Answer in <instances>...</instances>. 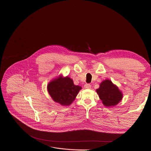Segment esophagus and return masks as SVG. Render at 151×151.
I'll return each mask as SVG.
<instances>
[{
	"mask_svg": "<svg viewBox=\"0 0 151 151\" xmlns=\"http://www.w3.org/2000/svg\"><path fill=\"white\" fill-rule=\"evenodd\" d=\"M84 87H85V88H86V89H91V85L90 84L86 83V84L84 85Z\"/></svg>",
	"mask_w": 151,
	"mask_h": 151,
	"instance_id": "34e87169",
	"label": "esophagus"
}]
</instances>
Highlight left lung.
<instances>
[{
  "instance_id": "left-lung-1",
  "label": "left lung",
  "mask_w": 151,
  "mask_h": 151,
  "mask_svg": "<svg viewBox=\"0 0 151 151\" xmlns=\"http://www.w3.org/2000/svg\"><path fill=\"white\" fill-rule=\"evenodd\" d=\"M96 92L104 106L108 107L116 106L123 98L122 91L110 79H106L100 83Z\"/></svg>"
}]
</instances>
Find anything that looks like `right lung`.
<instances>
[{
  "label": "right lung",
  "instance_id": "add662e5",
  "mask_svg": "<svg viewBox=\"0 0 151 151\" xmlns=\"http://www.w3.org/2000/svg\"><path fill=\"white\" fill-rule=\"evenodd\" d=\"M47 88L53 101L63 106L70 105L82 89L81 86L74 85L70 78L62 75L49 82Z\"/></svg>",
  "mask_w": 151,
  "mask_h": 151
}]
</instances>
